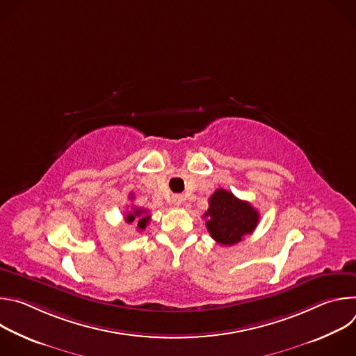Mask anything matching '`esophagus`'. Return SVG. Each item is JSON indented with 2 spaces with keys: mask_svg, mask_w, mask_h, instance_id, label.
Instances as JSON below:
<instances>
[{
  "mask_svg": "<svg viewBox=\"0 0 356 356\" xmlns=\"http://www.w3.org/2000/svg\"><path fill=\"white\" fill-rule=\"evenodd\" d=\"M181 202H183V197H181V195H179V194H177V195H173V204H175V206L179 207V206H181Z\"/></svg>",
  "mask_w": 356,
  "mask_h": 356,
  "instance_id": "esophagus-1",
  "label": "esophagus"
}]
</instances>
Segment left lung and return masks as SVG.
Wrapping results in <instances>:
<instances>
[{"label":"left lung","mask_w":356,"mask_h":356,"mask_svg":"<svg viewBox=\"0 0 356 356\" xmlns=\"http://www.w3.org/2000/svg\"><path fill=\"white\" fill-rule=\"evenodd\" d=\"M206 227L211 238L221 245H235L255 231L259 213L248 201L236 198L231 191L218 188L209 200Z\"/></svg>","instance_id":"8db88e82"}]
</instances>
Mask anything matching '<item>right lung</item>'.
Masks as SVG:
<instances>
[{
  "mask_svg": "<svg viewBox=\"0 0 356 356\" xmlns=\"http://www.w3.org/2000/svg\"><path fill=\"white\" fill-rule=\"evenodd\" d=\"M131 198H134V197H132V194H131ZM136 218H138V229H140V231H142V229H145V228H146V225H147V224H149V221H150V216L147 214V211H146V210L134 207V209H132V211H129V213L127 214L125 221H127L128 224H131V222H134Z\"/></svg>",
  "mask_w": 356,
  "mask_h": 356,
  "instance_id": "1",
  "label": "right lung"
}]
</instances>
